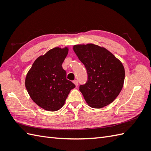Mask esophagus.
<instances>
[{
  "label": "esophagus",
  "instance_id": "1",
  "mask_svg": "<svg viewBox=\"0 0 151 151\" xmlns=\"http://www.w3.org/2000/svg\"><path fill=\"white\" fill-rule=\"evenodd\" d=\"M73 83L75 84L76 86H78V81H76V80H75V81H73Z\"/></svg>",
  "mask_w": 151,
  "mask_h": 151
}]
</instances>
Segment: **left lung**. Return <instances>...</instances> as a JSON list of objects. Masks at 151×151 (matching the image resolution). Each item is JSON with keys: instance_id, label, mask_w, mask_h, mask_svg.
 Masks as SVG:
<instances>
[{"instance_id": "8db88e82", "label": "left lung", "mask_w": 151, "mask_h": 151, "mask_svg": "<svg viewBox=\"0 0 151 151\" xmlns=\"http://www.w3.org/2000/svg\"><path fill=\"white\" fill-rule=\"evenodd\" d=\"M73 50L87 70V81L79 87L86 102L93 108L111 103L123 88V64L108 50L96 45H77Z\"/></svg>"}]
</instances>
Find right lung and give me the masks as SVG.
<instances>
[{
  "label": "right lung",
  "mask_w": 151,
  "mask_h": 151,
  "mask_svg": "<svg viewBox=\"0 0 151 151\" xmlns=\"http://www.w3.org/2000/svg\"><path fill=\"white\" fill-rule=\"evenodd\" d=\"M68 49L56 47L35 60L25 79V86L35 103L47 111L62 108L75 85L66 78L62 63Z\"/></svg>",
  "instance_id": "1"
}]
</instances>
